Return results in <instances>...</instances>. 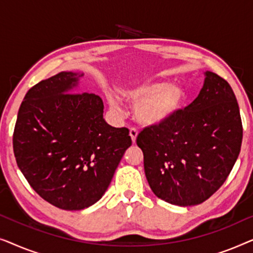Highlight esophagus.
Returning a JSON list of instances; mask_svg holds the SVG:
<instances>
[{"label":"esophagus","mask_w":253,"mask_h":253,"mask_svg":"<svg viewBox=\"0 0 253 253\" xmlns=\"http://www.w3.org/2000/svg\"><path fill=\"white\" fill-rule=\"evenodd\" d=\"M137 136H138V131H137L136 127H131V129H130V137H131V139H132L133 144L136 143Z\"/></svg>","instance_id":"esophagus-1"}]
</instances>
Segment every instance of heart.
<instances>
[{"mask_svg":"<svg viewBox=\"0 0 253 253\" xmlns=\"http://www.w3.org/2000/svg\"><path fill=\"white\" fill-rule=\"evenodd\" d=\"M127 102L136 106L134 116L138 123L146 126L164 124L174 117L182 108L185 100V92L179 85H169L166 83H147L137 87L122 92ZM113 109H119L115 98H109Z\"/></svg>","mask_w":253,"mask_h":253,"instance_id":"obj_1","label":"heart"}]
</instances>
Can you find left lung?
<instances>
[{
    "mask_svg": "<svg viewBox=\"0 0 253 253\" xmlns=\"http://www.w3.org/2000/svg\"><path fill=\"white\" fill-rule=\"evenodd\" d=\"M199 95L137 137L152 191L177 206L202 204L226 182L241 151L240 108L227 81L206 71Z\"/></svg>",
    "mask_w": 253,
    "mask_h": 253,
    "instance_id": "obj_1",
    "label": "left lung"
}]
</instances>
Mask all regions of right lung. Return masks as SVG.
<instances>
[{
	"label": "right lung",
	"mask_w": 253,
	"mask_h": 253,
	"mask_svg": "<svg viewBox=\"0 0 253 253\" xmlns=\"http://www.w3.org/2000/svg\"><path fill=\"white\" fill-rule=\"evenodd\" d=\"M60 72L29 89L19 107L12 144L29 184L51 205L78 211L103 196L132 144L126 127L103 120L93 93H72L78 77Z\"/></svg>",
	"instance_id": "add662e5"
}]
</instances>
